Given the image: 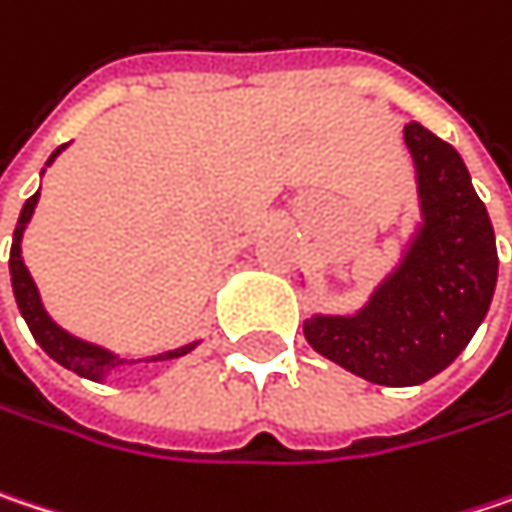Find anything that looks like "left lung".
I'll return each instance as SVG.
<instances>
[{
  "mask_svg": "<svg viewBox=\"0 0 512 512\" xmlns=\"http://www.w3.org/2000/svg\"><path fill=\"white\" fill-rule=\"evenodd\" d=\"M404 143L419 222L395 269L357 313L304 319V337L322 357L381 387H416L451 366L498 281L495 231L457 149L419 122L404 125Z\"/></svg>",
  "mask_w": 512,
  "mask_h": 512,
  "instance_id": "obj_1",
  "label": "left lung"
}]
</instances>
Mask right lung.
<instances>
[{
  "mask_svg": "<svg viewBox=\"0 0 512 512\" xmlns=\"http://www.w3.org/2000/svg\"><path fill=\"white\" fill-rule=\"evenodd\" d=\"M64 149H67V143H64V146H58V149L49 155L46 166H52L55 158H58ZM43 172H46V169H43ZM43 172H40V175H43ZM37 199H40V190H37V193L25 202L23 210H20V219H17V228H14V243H11V260H8V266H11V287H14V299H17L20 313H23L25 325H28V331L34 334V340L40 343V349L46 351L55 363H61L64 369H70V372L81 375V378L105 381L111 372H117V369H122V366L175 360V357L190 354V351L202 343V340H193V343L178 346V349H169V351H161V354H149V357L128 360V357H119V354H114L111 349H102V346H96V343H87V340L75 337V334H70V331H64V328H61V325L46 313V307H43V302H40V293H37V284H34V278H31V272H28V266H25V260H23V234H25V228H28V222H31V216H34Z\"/></svg>",
  "mask_w": 512,
  "mask_h": 512,
  "instance_id": "add662e5",
  "label": "right lung"
}]
</instances>
